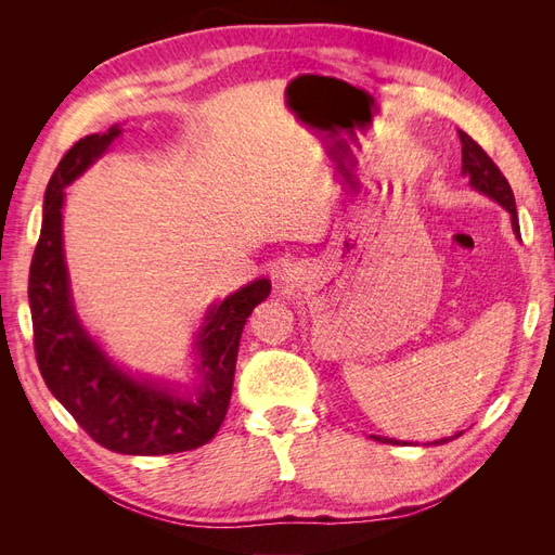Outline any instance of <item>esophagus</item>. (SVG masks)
<instances>
[{"instance_id": "obj_1", "label": "esophagus", "mask_w": 555, "mask_h": 555, "mask_svg": "<svg viewBox=\"0 0 555 555\" xmlns=\"http://www.w3.org/2000/svg\"><path fill=\"white\" fill-rule=\"evenodd\" d=\"M287 280H289V282H296V284H298L300 280H304V271H300V268H298V266H296V268H292V271L287 273Z\"/></svg>"}]
</instances>
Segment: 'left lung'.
Masks as SVG:
<instances>
[{"instance_id": "obj_1", "label": "left lung", "mask_w": 555, "mask_h": 555, "mask_svg": "<svg viewBox=\"0 0 555 555\" xmlns=\"http://www.w3.org/2000/svg\"><path fill=\"white\" fill-rule=\"evenodd\" d=\"M461 143H463V166H461V173L465 178H469V184H473V190H477L479 194L493 198L495 204H500L505 208L512 217V229L516 233V238H520V231H518V212H516V204H514V192L509 188L507 178L500 173L498 166L493 164V159L483 153L481 145L475 143L473 139L467 137L465 131H459ZM461 433L451 435V438H442V440H435L430 444H444L453 438H459ZM373 440L377 442H386V444H398V440L393 438H379V435H373Z\"/></svg>"}]
</instances>
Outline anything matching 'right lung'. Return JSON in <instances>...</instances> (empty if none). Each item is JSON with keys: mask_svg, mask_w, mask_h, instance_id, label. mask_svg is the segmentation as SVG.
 Here are the masks:
<instances>
[{"mask_svg": "<svg viewBox=\"0 0 555 555\" xmlns=\"http://www.w3.org/2000/svg\"><path fill=\"white\" fill-rule=\"evenodd\" d=\"M120 125L74 143L43 196L41 236L29 266V310L37 363L46 386L90 438L127 456L190 451L220 430L233 389L238 345L247 317L271 294V280H255L212 304L192 345V382L133 375L117 365L74 306L64 259V188L102 159Z\"/></svg>", "mask_w": 555, "mask_h": 555, "instance_id": "1", "label": "right lung"}]
</instances>
